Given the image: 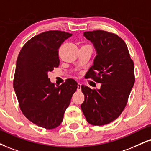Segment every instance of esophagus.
Masks as SVG:
<instances>
[{
	"label": "esophagus",
	"instance_id": "1",
	"mask_svg": "<svg viewBox=\"0 0 151 151\" xmlns=\"http://www.w3.org/2000/svg\"><path fill=\"white\" fill-rule=\"evenodd\" d=\"M81 83H78V84H77V91H81Z\"/></svg>",
	"mask_w": 151,
	"mask_h": 151
}]
</instances>
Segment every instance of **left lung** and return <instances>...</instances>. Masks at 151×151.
Masks as SVG:
<instances>
[{
	"instance_id": "left-lung-1",
	"label": "left lung",
	"mask_w": 151,
	"mask_h": 151,
	"mask_svg": "<svg viewBox=\"0 0 151 151\" xmlns=\"http://www.w3.org/2000/svg\"><path fill=\"white\" fill-rule=\"evenodd\" d=\"M97 51L87 78L101 83L100 89L81 85L85 96L81 108L87 122L95 126L108 124L121 115L135 81L134 62L124 40L103 30L85 32Z\"/></svg>"
}]
</instances>
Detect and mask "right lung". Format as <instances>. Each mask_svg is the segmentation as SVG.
Instances as JSON below:
<instances>
[{"label": "right lung", "instance_id": "obj_1", "mask_svg": "<svg viewBox=\"0 0 151 151\" xmlns=\"http://www.w3.org/2000/svg\"><path fill=\"white\" fill-rule=\"evenodd\" d=\"M72 35L58 30L43 32L29 40L17 57L13 87L19 108L29 120L46 129L61 124L77 88L72 79L55 87L48 75L59 66L58 49Z\"/></svg>", "mask_w": 151, "mask_h": 151}]
</instances>
